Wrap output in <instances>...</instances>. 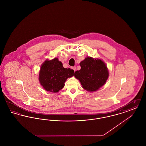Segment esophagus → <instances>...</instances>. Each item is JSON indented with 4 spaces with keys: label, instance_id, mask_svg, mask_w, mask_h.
<instances>
[{
    "label": "esophagus",
    "instance_id": "esophagus-1",
    "mask_svg": "<svg viewBox=\"0 0 146 146\" xmlns=\"http://www.w3.org/2000/svg\"><path fill=\"white\" fill-rule=\"evenodd\" d=\"M72 68L74 70V72L76 70V67H72Z\"/></svg>",
    "mask_w": 146,
    "mask_h": 146
}]
</instances>
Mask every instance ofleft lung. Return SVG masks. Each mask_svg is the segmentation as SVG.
I'll list each match as a JSON object with an SVG mask.
<instances>
[{"mask_svg": "<svg viewBox=\"0 0 146 146\" xmlns=\"http://www.w3.org/2000/svg\"><path fill=\"white\" fill-rule=\"evenodd\" d=\"M80 66L81 69L75 72L74 76L85 90L95 91L106 83L109 72L101 60L87 57L80 63Z\"/></svg>", "mask_w": 146, "mask_h": 146, "instance_id": "left-lung-1", "label": "left lung"}]
</instances>
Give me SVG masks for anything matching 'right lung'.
Masks as SVG:
<instances>
[{
	"instance_id": "right-lung-1",
	"label": "right lung",
	"mask_w": 146,
	"mask_h": 146,
	"mask_svg": "<svg viewBox=\"0 0 146 146\" xmlns=\"http://www.w3.org/2000/svg\"><path fill=\"white\" fill-rule=\"evenodd\" d=\"M74 76V70L64 68L57 58L46 60L41 66L39 80L43 88L51 92H57L64 86L67 78Z\"/></svg>"
}]
</instances>
